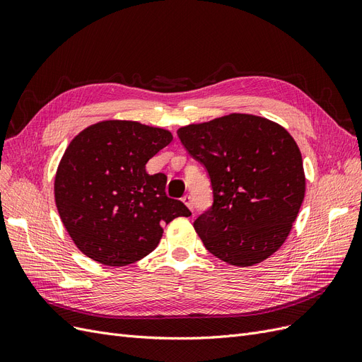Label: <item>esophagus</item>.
Segmentation results:
<instances>
[{
	"instance_id": "obj_1",
	"label": "esophagus",
	"mask_w": 362,
	"mask_h": 362,
	"mask_svg": "<svg viewBox=\"0 0 362 362\" xmlns=\"http://www.w3.org/2000/svg\"><path fill=\"white\" fill-rule=\"evenodd\" d=\"M182 202L186 204V207H188L191 212H194V202H192V197L191 195H185L182 198Z\"/></svg>"
}]
</instances>
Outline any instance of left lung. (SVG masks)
<instances>
[{"mask_svg": "<svg viewBox=\"0 0 362 362\" xmlns=\"http://www.w3.org/2000/svg\"><path fill=\"white\" fill-rule=\"evenodd\" d=\"M177 135L211 177L214 204L194 221L206 250L240 267L271 257L305 195L295 139L278 123L236 112L180 127Z\"/></svg>", "mask_w": 362, "mask_h": 362, "instance_id": "left-lung-1", "label": "left lung"}]
</instances>
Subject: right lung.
Returning a JSON list of instances; mask_svg holds the SVG:
<instances>
[{
	"label": "right lung",
	"mask_w": 362,
	"mask_h": 362,
	"mask_svg": "<svg viewBox=\"0 0 362 362\" xmlns=\"http://www.w3.org/2000/svg\"><path fill=\"white\" fill-rule=\"evenodd\" d=\"M171 141L170 131L127 120L99 122L72 139L57 168L55 204L87 257L107 266L135 263L158 247L162 227L191 215L167 197L164 173L146 171Z\"/></svg>",
	"instance_id": "1"
}]
</instances>
